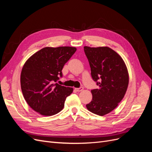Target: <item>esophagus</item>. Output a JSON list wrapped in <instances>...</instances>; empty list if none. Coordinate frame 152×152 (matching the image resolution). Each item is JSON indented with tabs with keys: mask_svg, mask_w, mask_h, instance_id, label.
Segmentation results:
<instances>
[{
	"mask_svg": "<svg viewBox=\"0 0 152 152\" xmlns=\"http://www.w3.org/2000/svg\"><path fill=\"white\" fill-rule=\"evenodd\" d=\"M75 89L77 91V92H80V91H82V90L84 89V88L82 87H79V88H75Z\"/></svg>",
	"mask_w": 152,
	"mask_h": 152,
	"instance_id": "obj_1",
	"label": "esophagus"
}]
</instances>
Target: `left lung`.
<instances>
[{
    "label": "left lung",
    "instance_id": "8db88e82",
    "mask_svg": "<svg viewBox=\"0 0 152 152\" xmlns=\"http://www.w3.org/2000/svg\"><path fill=\"white\" fill-rule=\"evenodd\" d=\"M91 76L98 86L91 90L87 110L100 116L111 112L121 102L129 84V73L121 56L108 47H84Z\"/></svg>",
    "mask_w": 152,
    "mask_h": 152
}]
</instances>
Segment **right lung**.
<instances>
[{
  "label": "right lung",
  "instance_id": "add662e5",
  "mask_svg": "<svg viewBox=\"0 0 152 152\" xmlns=\"http://www.w3.org/2000/svg\"><path fill=\"white\" fill-rule=\"evenodd\" d=\"M74 47H46L30 57L21 73L23 95L30 107L42 115L51 116L63 110L72 87L56 82L65 64L76 51Z\"/></svg>",
  "mask_w": 152,
  "mask_h": 152
}]
</instances>
